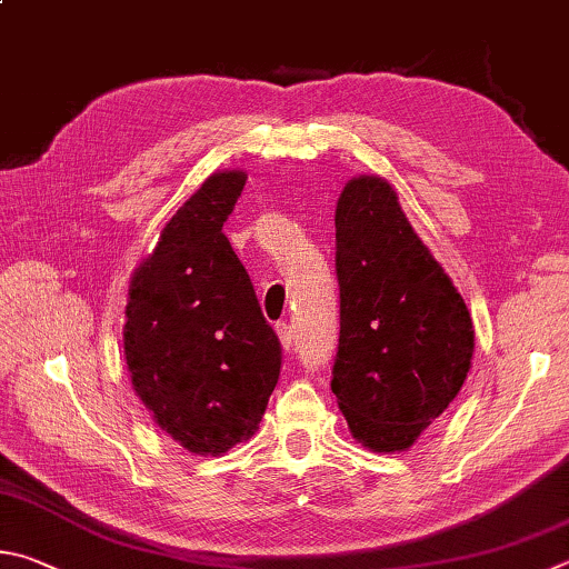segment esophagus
<instances>
[{
	"label": "esophagus",
	"instance_id": "34e87169",
	"mask_svg": "<svg viewBox=\"0 0 569 569\" xmlns=\"http://www.w3.org/2000/svg\"><path fill=\"white\" fill-rule=\"evenodd\" d=\"M276 330H278V338H281L283 350H293V346H296V330L288 326V323H276Z\"/></svg>",
	"mask_w": 569,
	"mask_h": 569
}]
</instances>
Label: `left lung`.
<instances>
[{
  "instance_id": "8db88e82",
  "label": "left lung",
  "mask_w": 569,
  "mask_h": 569,
  "mask_svg": "<svg viewBox=\"0 0 569 569\" xmlns=\"http://www.w3.org/2000/svg\"><path fill=\"white\" fill-rule=\"evenodd\" d=\"M340 336L330 390L358 442L408 450L468 378L475 330L462 296L380 177L336 206Z\"/></svg>"
}]
</instances>
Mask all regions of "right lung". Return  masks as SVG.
Here are the masks:
<instances>
[{
	"label": "right lung",
	"mask_w": 569,
	"mask_h": 569,
	"mask_svg": "<svg viewBox=\"0 0 569 569\" xmlns=\"http://www.w3.org/2000/svg\"><path fill=\"white\" fill-rule=\"evenodd\" d=\"M243 186V171L206 179L129 286L131 386L161 430L196 456L251 438L281 373V340L223 233Z\"/></svg>",
	"instance_id": "obj_1"
}]
</instances>
